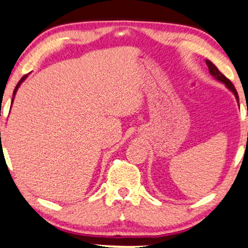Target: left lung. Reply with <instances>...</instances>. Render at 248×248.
<instances>
[{
    "instance_id": "left-lung-1",
    "label": "left lung",
    "mask_w": 248,
    "mask_h": 248,
    "mask_svg": "<svg viewBox=\"0 0 248 248\" xmlns=\"http://www.w3.org/2000/svg\"><path fill=\"white\" fill-rule=\"evenodd\" d=\"M205 62H206V64H207V66H208L209 73H211V74L213 75V78H214L215 80L220 81V82L223 83L224 86L227 87L228 89L230 90V92L233 93L234 97H236V99H237V103H238V104H239V97H238V93H237V90H236V88H234L233 84L231 83V81L229 80V79H227V78H225L224 75L222 74L221 72L217 70V67H216L215 65L213 64V62H212L211 61H208V59H206Z\"/></svg>"
}]
</instances>
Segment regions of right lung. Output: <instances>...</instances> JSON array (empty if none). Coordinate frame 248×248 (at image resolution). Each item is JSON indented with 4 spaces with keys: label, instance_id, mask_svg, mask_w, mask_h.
Returning a JSON list of instances; mask_svg holds the SVG:
<instances>
[{
    "label": "right lung",
    "instance_id": "1",
    "mask_svg": "<svg viewBox=\"0 0 248 248\" xmlns=\"http://www.w3.org/2000/svg\"><path fill=\"white\" fill-rule=\"evenodd\" d=\"M27 77H28V74H26V75H24V77H23V78H21V79H20V81H19V82H18V84H17V86H16V88H15V90H14V96H12V103H14V98H15V96H16V93H17L18 88H19V87H20V84L24 82V81H25V79H26V78H27ZM12 103H11V104H12Z\"/></svg>",
    "mask_w": 248,
    "mask_h": 248
}]
</instances>
